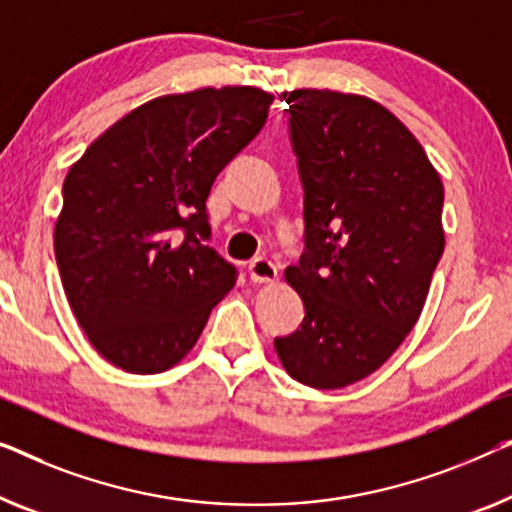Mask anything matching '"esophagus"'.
Masks as SVG:
<instances>
[{
	"instance_id": "34e87169",
	"label": "esophagus",
	"mask_w": 512,
	"mask_h": 512,
	"mask_svg": "<svg viewBox=\"0 0 512 512\" xmlns=\"http://www.w3.org/2000/svg\"><path fill=\"white\" fill-rule=\"evenodd\" d=\"M247 272L254 284H270V281L277 279V265L268 261V258H254V261L249 263Z\"/></svg>"
}]
</instances>
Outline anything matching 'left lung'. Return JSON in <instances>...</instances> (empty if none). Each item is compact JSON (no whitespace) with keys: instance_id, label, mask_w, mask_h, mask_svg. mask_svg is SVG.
Listing matches in <instances>:
<instances>
[{"instance_id":"left-lung-1","label":"left lung","mask_w":512,"mask_h":512,"mask_svg":"<svg viewBox=\"0 0 512 512\" xmlns=\"http://www.w3.org/2000/svg\"><path fill=\"white\" fill-rule=\"evenodd\" d=\"M305 251L286 268L305 318L274 337L295 381L337 390L376 372L416 325L443 254V184L413 133L367 96L293 90Z\"/></svg>"}]
</instances>
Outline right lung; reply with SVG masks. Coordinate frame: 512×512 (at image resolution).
Listing matches in <instances>:
<instances>
[{"label": "right lung", "instance_id": "add662e5", "mask_svg": "<svg viewBox=\"0 0 512 512\" xmlns=\"http://www.w3.org/2000/svg\"><path fill=\"white\" fill-rule=\"evenodd\" d=\"M274 96L205 87L131 110L64 180L55 258L87 339L131 374L177 365L238 270L221 258L205 201L258 136Z\"/></svg>", "mask_w": 512, "mask_h": 512}]
</instances>
